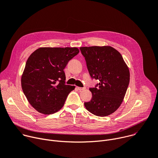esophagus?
I'll return each mask as SVG.
<instances>
[{"mask_svg": "<svg viewBox=\"0 0 158 158\" xmlns=\"http://www.w3.org/2000/svg\"><path fill=\"white\" fill-rule=\"evenodd\" d=\"M77 89H79V91H82V90H84V89H85L86 88L84 87V88H81V87H77Z\"/></svg>", "mask_w": 158, "mask_h": 158, "instance_id": "esophagus-1", "label": "esophagus"}]
</instances>
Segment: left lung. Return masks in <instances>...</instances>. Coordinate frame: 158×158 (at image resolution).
I'll use <instances>...</instances> for the list:
<instances>
[{
    "label": "left lung",
    "instance_id": "8db88e82",
    "mask_svg": "<svg viewBox=\"0 0 158 158\" xmlns=\"http://www.w3.org/2000/svg\"><path fill=\"white\" fill-rule=\"evenodd\" d=\"M92 79L100 82L90 88L92 98L86 109L105 117L116 110L124 98L130 82V70L120 52L109 46L80 48Z\"/></svg>",
    "mask_w": 158,
    "mask_h": 158
}]
</instances>
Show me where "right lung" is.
Wrapping results in <instances>:
<instances>
[{"instance_id": "1", "label": "right lung", "mask_w": 158, "mask_h": 158, "mask_svg": "<svg viewBox=\"0 0 158 158\" xmlns=\"http://www.w3.org/2000/svg\"><path fill=\"white\" fill-rule=\"evenodd\" d=\"M79 52L77 48H40L30 55L22 76V88L37 111L49 115L60 110L74 86L65 85L64 71Z\"/></svg>"}]
</instances>
